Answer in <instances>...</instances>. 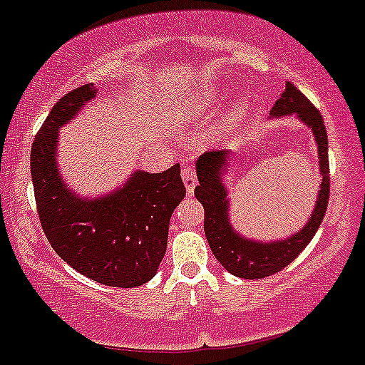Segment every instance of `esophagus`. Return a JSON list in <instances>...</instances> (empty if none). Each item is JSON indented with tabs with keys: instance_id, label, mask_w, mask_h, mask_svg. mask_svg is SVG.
Instances as JSON below:
<instances>
[{
	"instance_id": "esophagus-1",
	"label": "esophagus",
	"mask_w": 365,
	"mask_h": 365,
	"mask_svg": "<svg viewBox=\"0 0 365 365\" xmlns=\"http://www.w3.org/2000/svg\"><path fill=\"white\" fill-rule=\"evenodd\" d=\"M182 178H183V183H185L187 194H188V195L194 194V188H195V185H197V175H195L194 166L187 165L185 168L182 170Z\"/></svg>"
}]
</instances>
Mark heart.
<instances>
[{
	"mask_svg": "<svg viewBox=\"0 0 365 365\" xmlns=\"http://www.w3.org/2000/svg\"><path fill=\"white\" fill-rule=\"evenodd\" d=\"M210 105H212L210 95H202L200 98H188L180 102L182 110L190 113V115H199L202 112H207ZM248 112H250V102L247 98H241L238 102L232 103V107L230 108V112H227L225 122H222V125L217 129L216 133L217 138H225L227 133H231L232 127L238 125L240 122L248 115Z\"/></svg>",
	"mask_w": 365,
	"mask_h": 365,
	"instance_id": "1",
	"label": "heart"
}]
</instances>
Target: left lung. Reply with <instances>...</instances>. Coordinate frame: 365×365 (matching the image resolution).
<instances>
[{"label": "left lung", "instance_id": "obj_1", "mask_svg": "<svg viewBox=\"0 0 365 365\" xmlns=\"http://www.w3.org/2000/svg\"><path fill=\"white\" fill-rule=\"evenodd\" d=\"M297 117L314 135L319 163V190L313 212L304 226L287 238L258 241L240 235L230 219V190L225 183L232 156L230 151H207L197 158L195 170L199 185L197 200L204 205V231L214 257L230 274L241 279H263L287 267L309 245L322 226L330 197V165H328V135L322 113L297 90L285 83L284 93L270 110V118Z\"/></svg>", "mask_w": 365, "mask_h": 365}]
</instances>
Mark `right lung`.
I'll return each mask as SVG.
<instances>
[{
	"mask_svg": "<svg viewBox=\"0 0 365 365\" xmlns=\"http://www.w3.org/2000/svg\"><path fill=\"white\" fill-rule=\"evenodd\" d=\"M83 85L57 102L30 153L38 217L51 247L85 277L110 287H138L156 275L168 245L170 217L185 197L180 165L163 173L135 170L115 190L83 197L57 168L59 130L95 98Z\"/></svg>",
	"mask_w": 365,
	"mask_h": 365,
	"instance_id": "obj_1",
	"label": "right lung"
}]
</instances>
